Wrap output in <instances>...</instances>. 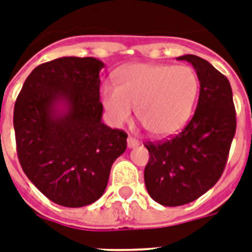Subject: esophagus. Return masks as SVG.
<instances>
[{"instance_id":"34e87169","label":"esophagus","mask_w":252,"mask_h":252,"mask_svg":"<svg viewBox=\"0 0 252 252\" xmlns=\"http://www.w3.org/2000/svg\"><path fill=\"white\" fill-rule=\"evenodd\" d=\"M126 143H128V148H134L139 145V141L134 139V137H132V136H129V137H128Z\"/></svg>"}]
</instances>
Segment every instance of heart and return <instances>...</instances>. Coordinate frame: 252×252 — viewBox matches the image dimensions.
<instances>
[{"label":"heart","instance_id":"heart-1","mask_svg":"<svg viewBox=\"0 0 252 252\" xmlns=\"http://www.w3.org/2000/svg\"><path fill=\"white\" fill-rule=\"evenodd\" d=\"M199 91L193 68L157 63H132L116 74V86L101 87V101L113 124L128 122L133 108L157 137L178 133L191 118Z\"/></svg>","mask_w":252,"mask_h":252}]
</instances>
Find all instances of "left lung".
Returning a JSON list of instances; mask_svg holds the SVG:
<instances>
[{"mask_svg":"<svg viewBox=\"0 0 252 252\" xmlns=\"http://www.w3.org/2000/svg\"><path fill=\"white\" fill-rule=\"evenodd\" d=\"M178 61L193 64L199 80V97L193 118L174 137L147 143L149 161L144 181L149 195L164 206L193 202L222 176L237 129L230 82L197 55Z\"/></svg>","mask_w":252,"mask_h":252,"instance_id":"obj_1","label":"left lung"}]
</instances>
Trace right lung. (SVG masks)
<instances>
[{"label":"right lung","instance_id":"1","mask_svg":"<svg viewBox=\"0 0 252 252\" xmlns=\"http://www.w3.org/2000/svg\"><path fill=\"white\" fill-rule=\"evenodd\" d=\"M96 58L63 57L39 64L14 105L15 143L28 178L50 201L82 207L100 198L126 136L101 123Z\"/></svg>","mask_w":252,"mask_h":252}]
</instances>
